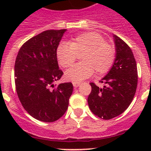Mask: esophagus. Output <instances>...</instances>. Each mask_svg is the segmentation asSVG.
<instances>
[{
    "label": "esophagus",
    "mask_w": 151,
    "mask_h": 151,
    "mask_svg": "<svg viewBox=\"0 0 151 151\" xmlns=\"http://www.w3.org/2000/svg\"><path fill=\"white\" fill-rule=\"evenodd\" d=\"M73 86H74V88H77L78 86V85H80V82H73Z\"/></svg>",
    "instance_id": "obj_1"
}]
</instances>
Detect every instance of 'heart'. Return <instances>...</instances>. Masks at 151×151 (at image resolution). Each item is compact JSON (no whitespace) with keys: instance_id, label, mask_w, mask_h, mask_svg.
<instances>
[{"instance_id":"1","label":"heart","mask_w":151,"mask_h":151,"mask_svg":"<svg viewBox=\"0 0 151 151\" xmlns=\"http://www.w3.org/2000/svg\"><path fill=\"white\" fill-rule=\"evenodd\" d=\"M81 56L82 62L68 69L65 77L72 82H79L91 76L94 71L97 75L107 73L115 60L114 47L106 43V40L97 32H85L73 38L69 43H60L57 48L56 55L60 65L63 68L73 66Z\"/></svg>"}]
</instances>
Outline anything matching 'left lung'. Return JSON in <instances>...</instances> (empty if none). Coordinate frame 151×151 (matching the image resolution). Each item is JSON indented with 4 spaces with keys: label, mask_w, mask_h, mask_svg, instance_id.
Listing matches in <instances>:
<instances>
[{
    "label": "left lung",
    "mask_w": 151,
    "mask_h": 151,
    "mask_svg": "<svg viewBox=\"0 0 151 151\" xmlns=\"http://www.w3.org/2000/svg\"><path fill=\"white\" fill-rule=\"evenodd\" d=\"M116 58L111 69L100 81L99 88L90 83L91 92L88 97L90 110L103 119H110L123 113L134 98L138 85L137 64L133 53L123 40L113 35Z\"/></svg>",
    "instance_id": "obj_1"
}]
</instances>
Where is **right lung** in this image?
Returning a JSON list of instances; mask_svg holds the SVG:
<instances>
[{
    "label": "right lung",
    "instance_id": "1",
    "mask_svg": "<svg viewBox=\"0 0 151 151\" xmlns=\"http://www.w3.org/2000/svg\"><path fill=\"white\" fill-rule=\"evenodd\" d=\"M66 29L47 30L28 40L17 54L14 66L16 89L24 109L45 122L66 113L73 91L71 82L55 85L63 73L56 51Z\"/></svg>",
    "mask_w": 151,
    "mask_h": 151
}]
</instances>
